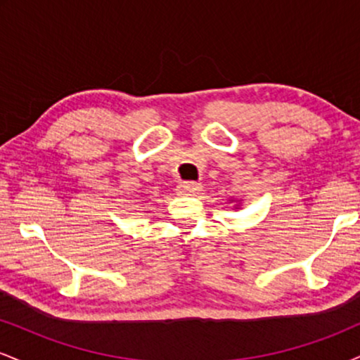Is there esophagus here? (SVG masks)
I'll list each match as a JSON object with an SVG mask.
<instances>
[{
    "instance_id": "obj_1",
    "label": "esophagus",
    "mask_w": 360,
    "mask_h": 360,
    "mask_svg": "<svg viewBox=\"0 0 360 360\" xmlns=\"http://www.w3.org/2000/svg\"><path fill=\"white\" fill-rule=\"evenodd\" d=\"M179 189L183 194H196L198 191H201V186L198 183H189L188 181V183H181Z\"/></svg>"
}]
</instances>
